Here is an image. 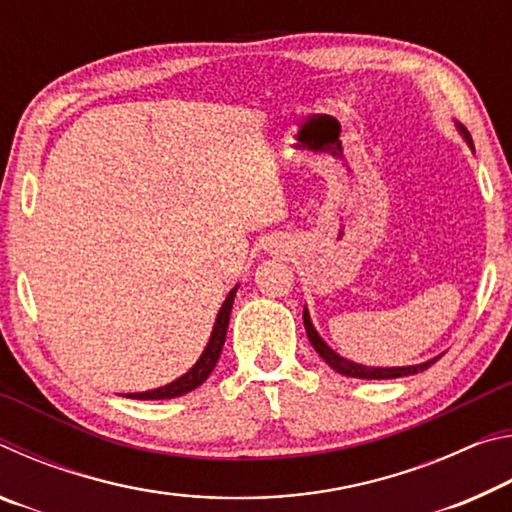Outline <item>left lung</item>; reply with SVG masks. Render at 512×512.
I'll return each instance as SVG.
<instances>
[{
	"mask_svg": "<svg viewBox=\"0 0 512 512\" xmlns=\"http://www.w3.org/2000/svg\"><path fill=\"white\" fill-rule=\"evenodd\" d=\"M458 126V133L463 135V140L467 142V146L470 149H474L472 144V137L470 133H467V128L463 124H456ZM302 320H305V329H307V336H309V343L314 345V350L323 357V361L327 363L329 368H334L339 375H345V377H357V379H397V377H406V375H415V372H422L427 370L429 366H433L440 359L433 357L429 361L424 363H415V366H397V368H372V366H363V363H354L350 359L341 357V354H336L329 345L320 339V334L316 332L314 323H311V316H309V309L305 307V311H302Z\"/></svg>",
	"mask_w": 512,
	"mask_h": 512,
	"instance_id": "8db88e82",
	"label": "left lung"
}]
</instances>
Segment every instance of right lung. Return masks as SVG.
Listing matches in <instances>:
<instances>
[{
  "label": "right lung",
  "mask_w": 512,
  "mask_h": 512,
  "mask_svg": "<svg viewBox=\"0 0 512 512\" xmlns=\"http://www.w3.org/2000/svg\"><path fill=\"white\" fill-rule=\"evenodd\" d=\"M237 289H239V284L228 293V298L223 300L219 314H216V320H214L210 341H207L203 354H201V357H198V361L185 372L183 377H178L176 381H171V384H167V386L153 388V391L128 393L126 397H131V400H171V397H180V395H185V393L194 391V388L201 386L203 381L210 377V372L214 370L216 361H219V357H221V350H223V343H225V334H228L232 302H235Z\"/></svg>",
  "instance_id": "obj_1"
}]
</instances>
